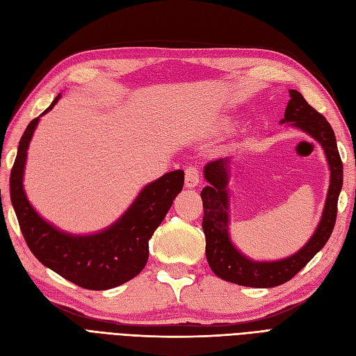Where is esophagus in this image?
I'll return each instance as SVG.
<instances>
[{
	"mask_svg": "<svg viewBox=\"0 0 356 356\" xmlns=\"http://www.w3.org/2000/svg\"><path fill=\"white\" fill-rule=\"evenodd\" d=\"M200 181V169L195 165H191L186 169V186L193 188L199 184Z\"/></svg>",
	"mask_w": 356,
	"mask_h": 356,
	"instance_id": "1",
	"label": "esophagus"
}]
</instances>
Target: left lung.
I'll list each match as a JSON object with an SVG mask.
<instances>
[{"label": "left lung", "instance_id": "obj_1", "mask_svg": "<svg viewBox=\"0 0 356 356\" xmlns=\"http://www.w3.org/2000/svg\"><path fill=\"white\" fill-rule=\"evenodd\" d=\"M282 123H293L324 147L331 170V181L324 213L315 234L301 250L285 260L258 263L242 255L229 238L227 213V169L229 159H218L204 166V178L209 182L200 193L203 202L202 229L207 238V258L212 272L227 282L252 288H273L293 279L314 258L332 233L337 218V202L343 186V163L337 149L336 135L327 118L309 105L303 95L289 90Z\"/></svg>", "mask_w": 356, "mask_h": 356}]
</instances>
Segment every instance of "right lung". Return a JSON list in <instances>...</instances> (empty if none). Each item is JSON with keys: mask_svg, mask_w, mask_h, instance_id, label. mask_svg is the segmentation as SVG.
Segmentation results:
<instances>
[{"mask_svg": "<svg viewBox=\"0 0 356 356\" xmlns=\"http://www.w3.org/2000/svg\"><path fill=\"white\" fill-rule=\"evenodd\" d=\"M59 98L60 95L42 114ZM38 120L40 117L34 118L20 138L10 174V197L31 252L53 272L86 289H110L131 281L147 264L148 241L182 190L184 170H172L148 184L123 217L105 232L92 236L62 233L32 209L22 187L26 149Z\"/></svg>", "mask_w": 356, "mask_h": 356, "instance_id": "add662e5", "label": "right lung"}]
</instances>
